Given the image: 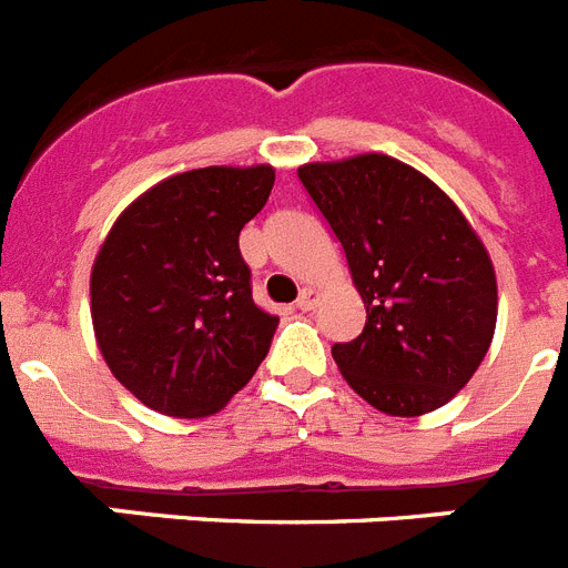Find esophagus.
Masks as SVG:
<instances>
[{"label":"esophagus","instance_id":"1","mask_svg":"<svg viewBox=\"0 0 568 568\" xmlns=\"http://www.w3.org/2000/svg\"><path fill=\"white\" fill-rule=\"evenodd\" d=\"M320 303V291L317 288H303L297 297V308L300 312H312L314 305Z\"/></svg>","mask_w":568,"mask_h":568}]
</instances>
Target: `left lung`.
Segmentation results:
<instances>
[{
    "label": "left lung",
    "instance_id": "8db88e82",
    "mask_svg": "<svg viewBox=\"0 0 568 568\" xmlns=\"http://www.w3.org/2000/svg\"><path fill=\"white\" fill-rule=\"evenodd\" d=\"M297 176L366 305L363 334L332 348L345 383L394 417L446 406L495 337L497 280L480 236L428 176L386 154L308 162Z\"/></svg>",
    "mask_w": 568,
    "mask_h": 568
}]
</instances>
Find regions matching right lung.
Here are the masks:
<instances>
[{
	"instance_id": "right-lung-1",
	"label": "right lung",
	"mask_w": 568,
	"mask_h": 568,
	"mask_svg": "<svg viewBox=\"0 0 568 568\" xmlns=\"http://www.w3.org/2000/svg\"><path fill=\"white\" fill-rule=\"evenodd\" d=\"M274 168L211 165L168 176L113 223L91 271L108 368L168 417H209L254 377L280 317L251 300L240 231Z\"/></svg>"
}]
</instances>
